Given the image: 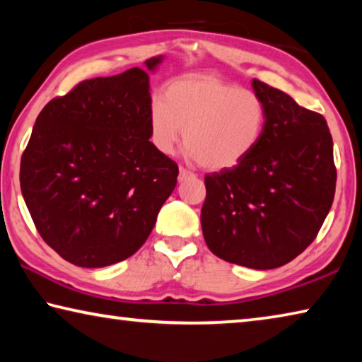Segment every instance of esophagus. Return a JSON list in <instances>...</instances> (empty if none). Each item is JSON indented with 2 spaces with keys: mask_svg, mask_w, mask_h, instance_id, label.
<instances>
[{
  "mask_svg": "<svg viewBox=\"0 0 362 362\" xmlns=\"http://www.w3.org/2000/svg\"><path fill=\"white\" fill-rule=\"evenodd\" d=\"M193 177H194V174L192 173V170H188L185 168H180V174H179V180L180 182L187 180V179H193Z\"/></svg>",
  "mask_w": 362,
  "mask_h": 362,
  "instance_id": "1",
  "label": "esophagus"
}]
</instances>
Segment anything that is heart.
<instances>
[{"label":"heart","instance_id":"b5f03b06","mask_svg":"<svg viewBox=\"0 0 362 362\" xmlns=\"http://www.w3.org/2000/svg\"><path fill=\"white\" fill-rule=\"evenodd\" d=\"M268 108L252 89L236 88L214 73L170 81L148 107L150 142L170 155L183 136L185 153L211 170L243 163L265 132Z\"/></svg>","mask_w":362,"mask_h":362}]
</instances>
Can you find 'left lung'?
Listing matches in <instances>:
<instances>
[{
	"instance_id": "1",
	"label": "left lung",
	"mask_w": 362,
	"mask_h": 362,
	"mask_svg": "<svg viewBox=\"0 0 362 362\" xmlns=\"http://www.w3.org/2000/svg\"><path fill=\"white\" fill-rule=\"evenodd\" d=\"M252 86L268 108L265 132L243 163L204 177L201 225L218 259L272 269L315 241L332 206L337 169L322 115L259 79Z\"/></svg>"
}]
</instances>
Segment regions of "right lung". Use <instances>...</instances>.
<instances>
[{"label":"right lung","instance_id":"add662e5","mask_svg":"<svg viewBox=\"0 0 362 362\" xmlns=\"http://www.w3.org/2000/svg\"><path fill=\"white\" fill-rule=\"evenodd\" d=\"M150 102L148 75L136 66L84 79L36 118L22 194L42 240L73 265L100 268L136 254L174 192L179 166L150 142Z\"/></svg>","mask_w":362,"mask_h":362}]
</instances>
